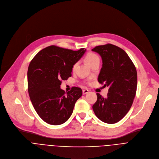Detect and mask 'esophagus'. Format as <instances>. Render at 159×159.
<instances>
[{"label": "esophagus", "instance_id": "esophagus-1", "mask_svg": "<svg viewBox=\"0 0 159 159\" xmlns=\"http://www.w3.org/2000/svg\"><path fill=\"white\" fill-rule=\"evenodd\" d=\"M88 93H89V90H87V89H84V90H83V91H82V94L84 95L87 94Z\"/></svg>", "mask_w": 159, "mask_h": 159}]
</instances>
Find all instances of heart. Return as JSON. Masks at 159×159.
<instances>
[{
  "label": "heart",
  "instance_id": "obj_1",
  "mask_svg": "<svg viewBox=\"0 0 159 159\" xmlns=\"http://www.w3.org/2000/svg\"><path fill=\"white\" fill-rule=\"evenodd\" d=\"M85 60L86 61V63L90 66L93 63H94L95 61H96L97 60H99V58L98 57V56L97 55H96L94 53H89L86 55L85 57ZM77 66V63H75L73 65L72 68V70L73 72H74L76 69V67Z\"/></svg>",
  "mask_w": 159,
  "mask_h": 159
}]
</instances>
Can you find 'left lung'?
I'll use <instances>...</instances> for the list:
<instances>
[{
  "mask_svg": "<svg viewBox=\"0 0 159 159\" xmlns=\"http://www.w3.org/2000/svg\"><path fill=\"white\" fill-rule=\"evenodd\" d=\"M92 50L99 53L102 61L98 82L109 87L106 98L97 93L98 99L93 109L100 120L114 124L131 107L137 91V70L127 53L115 45H100Z\"/></svg>",
  "mask_w": 159,
  "mask_h": 159,
  "instance_id": "obj_1",
  "label": "left lung"
}]
</instances>
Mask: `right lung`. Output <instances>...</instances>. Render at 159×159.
<instances>
[{"mask_svg":"<svg viewBox=\"0 0 159 159\" xmlns=\"http://www.w3.org/2000/svg\"><path fill=\"white\" fill-rule=\"evenodd\" d=\"M86 50L78 51L50 46L39 52L28 70V93L39 116L46 123L59 125L69 119L76 101L82 96L80 88L73 87L65 93L61 80L72 76V68Z\"/></svg>","mask_w":159,"mask_h":159,"instance_id":"right-lung-1","label":"right lung"}]
</instances>
